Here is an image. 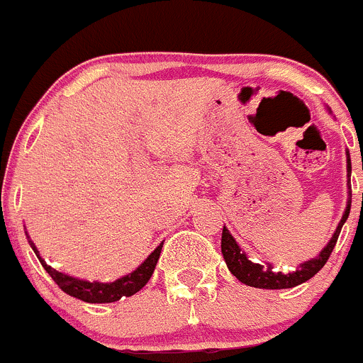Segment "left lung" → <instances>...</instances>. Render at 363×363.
<instances>
[{"mask_svg": "<svg viewBox=\"0 0 363 363\" xmlns=\"http://www.w3.org/2000/svg\"><path fill=\"white\" fill-rule=\"evenodd\" d=\"M351 177V160L350 153H347V178ZM351 183V180H347ZM363 197V194H362ZM351 210V194L350 201H347L346 211H344L342 218H340L339 225H337L335 233H333L332 240L328 242V245L321 250L319 257L315 259L307 261L296 272H291V274H282V272H272V268H263L261 264L252 263V261L247 259V256L243 252H240L238 243L235 242V238L231 236V233L228 229H222V240H220V249L222 256H224L225 264H228L229 272L238 279L240 282L247 286H252V288H261V289H288L295 288V286L302 284V282L308 281L311 277H314L319 270L326 264L330 254H332L333 247H335L337 238L340 235V229H342L344 222H346L347 215H350Z\"/></svg>", "mask_w": 363, "mask_h": 363, "instance_id": "obj_1", "label": "left lung"}]
</instances>
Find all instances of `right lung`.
Returning <instances> with one entry per match:
<instances>
[{
    "mask_svg": "<svg viewBox=\"0 0 363 363\" xmlns=\"http://www.w3.org/2000/svg\"><path fill=\"white\" fill-rule=\"evenodd\" d=\"M31 247H33L35 254H37V257L40 259L42 267L45 268V272H48L49 275H51V279L58 284L61 291H65L67 295L88 303H111L118 302V300L123 298V296L135 295V293H138L139 289L145 288L146 282L150 281L153 270H155L157 261H159L160 257V250H162V243H160L138 270H134L132 274L125 275V277L118 279V281L114 282L102 284V282L79 281V279L70 277V275L61 274V272L55 270V268H51L49 264L44 263V259L38 256V250L35 249L33 243H31Z\"/></svg>",
    "mask_w": 363,
    "mask_h": 363,
    "instance_id": "right-lung-1",
    "label": "right lung"
}]
</instances>
